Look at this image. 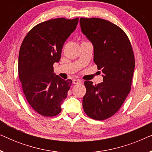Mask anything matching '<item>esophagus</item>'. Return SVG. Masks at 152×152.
<instances>
[{"instance_id": "34e87169", "label": "esophagus", "mask_w": 152, "mask_h": 152, "mask_svg": "<svg viewBox=\"0 0 152 152\" xmlns=\"http://www.w3.org/2000/svg\"><path fill=\"white\" fill-rule=\"evenodd\" d=\"M82 83V81L80 80H72V84H81Z\"/></svg>"}]
</instances>
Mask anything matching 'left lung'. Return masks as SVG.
<instances>
[{
	"mask_svg": "<svg viewBox=\"0 0 152 152\" xmlns=\"http://www.w3.org/2000/svg\"><path fill=\"white\" fill-rule=\"evenodd\" d=\"M82 32L94 47L93 61L101 69L103 82L85 81L83 109L88 117L104 120L113 116L131 91L135 58L131 42L120 27L99 18H80Z\"/></svg>",
	"mask_w": 152,
	"mask_h": 152,
	"instance_id": "left-lung-1",
	"label": "left lung"
}]
</instances>
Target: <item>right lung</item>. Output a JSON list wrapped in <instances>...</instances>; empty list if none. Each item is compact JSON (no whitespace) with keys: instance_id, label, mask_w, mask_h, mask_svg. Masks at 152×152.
Segmentation results:
<instances>
[{"instance_id":"1","label":"right lung","mask_w":152,"mask_h":152,"mask_svg":"<svg viewBox=\"0 0 152 152\" xmlns=\"http://www.w3.org/2000/svg\"><path fill=\"white\" fill-rule=\"evenodd\" d=\"M79 18H57L37 24L29 31L20 45L18 76L27 101L44 117L61 111L71 80L55 76L53 64L59 62L64 43L76 29Z\"/></svg>"}]
</instances>
